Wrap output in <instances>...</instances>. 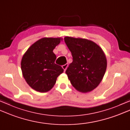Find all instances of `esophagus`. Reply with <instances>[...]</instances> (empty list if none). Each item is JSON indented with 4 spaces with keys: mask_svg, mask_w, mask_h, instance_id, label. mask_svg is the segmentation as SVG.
Returning <instances> with one entry per match:
<instances>
[{
    "mask_svg": "<svg viewBox=\"0 0 130 130\" xmlns=\"http://www.w3.org/2000/svg\"><path fill=\"white\" fill-rule=\"evenodd\" d=\"M68 67V63H66V64H65V65H63L62 66V68H63V69L64 70L65 72L66 71V70H67V69Z\"/></svg>",
    "mask_w": 130,
    "mask_h": 130,
    "instance_id": "34e87169",
    "label": "esophagus"
}]
</instances>
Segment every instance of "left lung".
Returning a JSON list of instances; mask_svg holds the SVG:
<instances>
[{
	"label": "left lung",
	"instance_id": "1",
	"mask_svg": "<svg viewBox=\"0 0 130 130\" xmlns=\"http://www.w3.org/2000/svg\"><path fill=\"white\" fill-rule=\"evenodd\" d=\"M64 40L73 56V62L65 72L68 79L77 91L91 92L99 86L105 73V53L92 40L70 37H65Z\"/></svg>",
	"mask_w": 130,
	"mask_h": 130
}]
</instances>
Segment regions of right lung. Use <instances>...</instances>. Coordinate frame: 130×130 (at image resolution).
<instances>
[{
  "instance_id": "add662e5",
  "label": "right lung",
  "mask_w": 130,
  "mask_h": 130,
  "mask_svg": "<svg viewBox=\"0 0 130 130\" xmlns=\"http://www.w3.org/2000/svg\"><path fill=\"white\" fill-rule=\"evenodd\" d=\"M61 38H43L32 44L23 55L21 68L23 77L30 87L40 92L51 90L57 78L63 72L56 64L53 52Z\"/></svg>"
}]
</instances>
